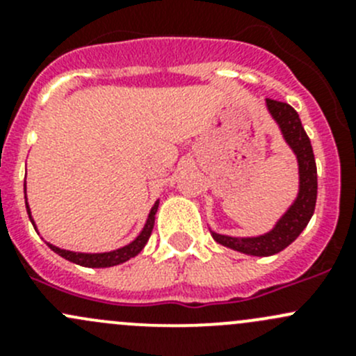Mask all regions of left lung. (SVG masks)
I'll return each mask as SVG.
<instances>
[{
	"mask_svg": "<svg viewBox=\"0 0 356 356\" xmlns=\"http://www.w3.org/2000/svg\"><path fill=\"white\" fill-rule=\"evenodd\" d=\"M267 106L272 117L281 125V131L288 145L298 156L300 195L288 210V213L279 220L274 231H270L268 234L260 236V238L238 239L211 232L215 241L220 243V245L241 251V253L253 254V257H270V254H275L288 248L308 225L315 211V203H317V165H315L310 139H308L307 132L301 125L300 115L288 103L277 102V99L268 98Z\"/></svg>",
	"mask_w": 356,
	"mask_h": 356,
	"instance_id": "obj_1",
	"label": "left lung"
}]
</instances>
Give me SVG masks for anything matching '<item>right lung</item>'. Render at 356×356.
Segmentation results:
<instances>
[{
  "label": "right lung",
  "mask_w": 356,
  "mask_h": 356,
  "mask_svg": "<svg viewBox=\"0 0 356 356\" xmlns=\"http://www.w3.org/2000/svg\"><path fill=\"white\" fill-rule=\"evenodd\" d=\"M24 191H25V182H24ZM25 207H27V213L31 215V210H29V204L25 203ZM158 210V201L155 203V207L152 208V211H149L148 215V220H146V225L145 229H143L141 234L138 236V238L134 239V241L131 243V245L120 248V250H115V251H110V253H95V254H89V253H74V251H67V250H60V248L53 246V245H48L51 248L55 253H58L60 257H63L65 260L68 261H74V264L77 265H82V267H95V268H102V267H113V265H118V264H124V261H127L129 258L136 257V254L139 253V251L143 250V246L146 245V241L149 239V236H152V231H153V225H155V213ZM32 225H34V220L31 218Z\"/></svg>",
  "instance_id": "obj_1"
}]
</instances>
